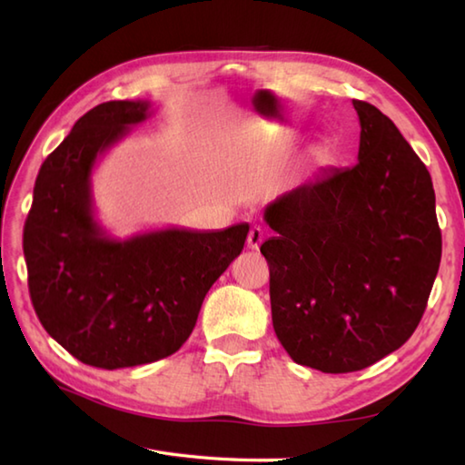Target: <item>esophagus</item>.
I'll use <instances>...</instances> for the list:
<instances>
[{
  "label": "esophagus",
  "instance_id": "obj_1",
  "mask_svg": "<svg viewBox=\"0 0 465 465\" xmlns=\"http://www.w3.org/2000/svg\"><path fill=\"white\" fill-rule=\"evenodd\" d=\"M263 242V230L260 225H253L250 233H248V248L252 250H260V245Z\"/></svg>",
  "mask_w": 465,
  "mask_h": 465
}]
</instances>
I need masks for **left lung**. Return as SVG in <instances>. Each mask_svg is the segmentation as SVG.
Listing matches in <instances>:
<instances>
[{
    "instance_id": "1",
    "label": "left lung",
    "mask_w": 465,
    "mask_h": 465,
    "mask_svg": "<svg viewBox=\"0 0 465 465\" xmlns=\"http://www.w3.org/2000/svg\"><path fill=\"white\" fill-rule=\"evenodd\" d=\"M358 163L320 170L263 212L275 232L272 322L290 358L323 373L368 368L406 343L441 260L428 167L378 107L353 100Z\"/></svg>"
}]
</instances>
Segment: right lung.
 <instances>
[{"label":"right lung","mask_w":465,"mask_h":465,"mask_svg":"<svg viewBox=\"0 0 465 465\" xmlns=\"http://www.w3.org/2000/svg\"><path fill=\"white\" fill-rule=\"evenodd\" d=\"M150 102H105L82 115L39 167L24 227L34 310L75 360L117 370L175 353L205 293L243 250L250 225L114 240L95 222L97 157L150 117Z\"/></svg>","instance_id":"right-lung-1"}]
</instances>
